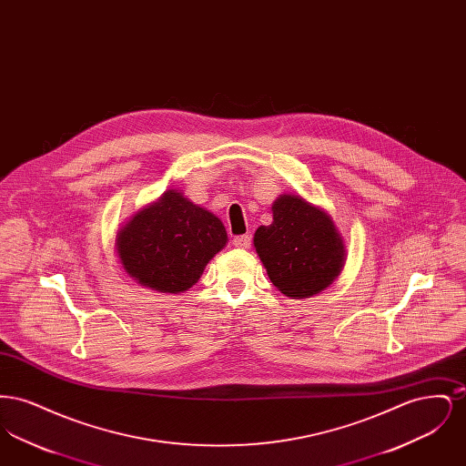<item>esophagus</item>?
Returning <instances> with one entry per match:
<instances>
[{"mask_svg":"<svg viewBox=\"0 0 466 466\" xmlns=\"http://www.w3.org/2000/svg\"><path fill=\"white\" fill-rule=\"evenodd\" d=\"M232 244H234L236 248H243V249H246V248H249V246H251V238H249L248 234H244V236H238V238H234Z\"/></svg>","mask_w":466,"mask_h":466,"instance_id":"obj_1","label":"esophagus"}]
</instances>
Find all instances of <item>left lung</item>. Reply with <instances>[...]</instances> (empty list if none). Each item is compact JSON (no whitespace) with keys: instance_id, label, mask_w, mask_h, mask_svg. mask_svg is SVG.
<instances>
[{"instance_id":"8db88e82","label":"left lung","mask_w":466,"mask_h":466,"mask_svg":"<svg viewBox=\"0 0 466 466\" xmlns=\"http://www.w3.org/2000/svg\"><path fill=\"white\" fill-rule=\"evenodd\" d=\"M253 246L270 283L289 299L329 289L348 255L332 217L295 194L272 202V223L257 228Z\"/></svg>"}]
</instances>
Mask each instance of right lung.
I'll list each match as a JSON object with an SVG mask.
<instances>
[{
    "label": "right lung",
    "mask_w": 466,
    "mask_h": 466,
    "mask_svg": "<svg viewBox=\"0 0 466 466\" xmlns=\"http://www.w3.org/2000/svg\"><path fill=\"white\" fill-rule=\"evenodd\" d=\"M227 241L217 215L171 188L118 228L115 251L124 272L139 287L183 293L199 281Z\"/></svg>",
    "instance_id": "1"
}]
</instances>
